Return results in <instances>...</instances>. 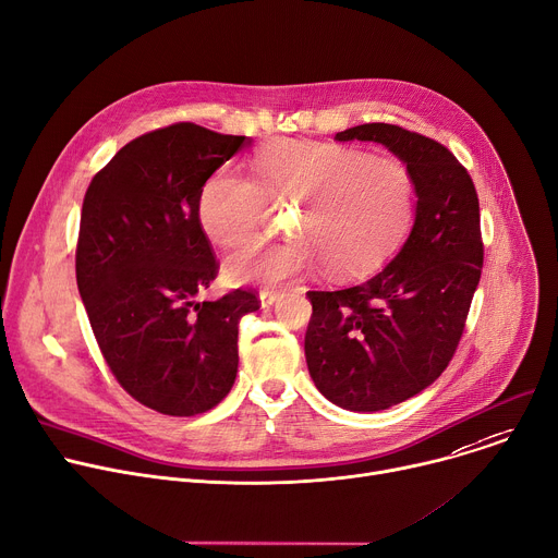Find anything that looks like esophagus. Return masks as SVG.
Returning <instances> with one entry per match:
<instances>
[{"instance_id":"esophagus-1","label":"esophagus","mask_w":558,"mask_h":558,"mask_svg":"<svg viewBox=\"0 0 558 558\" xmlns=\"http://www.w3.org/2000/svg\"><path fill=\"white\" fill-rule=\"evenodd\" d=\"M258 298H260V307H263V310H269V307H274L276 302L280 300V293H278V291H269V289H263V291L258 293Z\"/></svg>"}]
</instances>
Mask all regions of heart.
I'll return each instance as SVG.
<instances>
[{"mask_svg": "<svg viewBox=\"0 0 558 558\" xmlns=\"http://www.w3.org/2000/svg\"><path fill=\"white\" fill-rule=\"evenodd\" d=\"M248 180L218 171L199 191L197 220L205 235L233 248L256 238L269 207L298 205V242L253 244L225 265L231 284H280L318 263L333 278L378 269L408 235L416 211V182L398 158L300 140H271L253 156Z\"/></svg>", "mask_w": 558, "mask_h": 558, "instance_id": "obj_1", "label": "heart"}]
</instances>
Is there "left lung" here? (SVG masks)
Here are the masks:
<instances>
[{"instance_id":"obj_1","label":"left lung","mask_w":558,"mask_h":558,"mask_svg":"<svg viewBox=\"0 0 558 558\" xmlns=\"http://www.w3.org/2000/svg\"><path fill=\"white\" fill-rule=\"evenodd\" d=\"M338 142H378L416 182L412 231L365 282L307 291L305 356L318 391L349 412H380L427 389L449 365L483 269L478 195L449 150L393 124H361Z\"/></svg>"}]
</instances>
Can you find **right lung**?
<instances>
[{"instance_id":"right-lung-1","label":"right lung","mask_w":558,"mask_h":558,"mask_svg":"<svg viewBox=\"0 0 558 558\" xmlns=\"http://www.w3.org/2000/svg\"><path fill=\"white\" fill-rule=\"evenodd\" d=\"M251 137L180 122L122 146L82 205L77 289L118 383L167 416L209 412L238 374L253 291L199 302L218 263L197 220L205 182Z\"/></svg>"}]
</instances>
